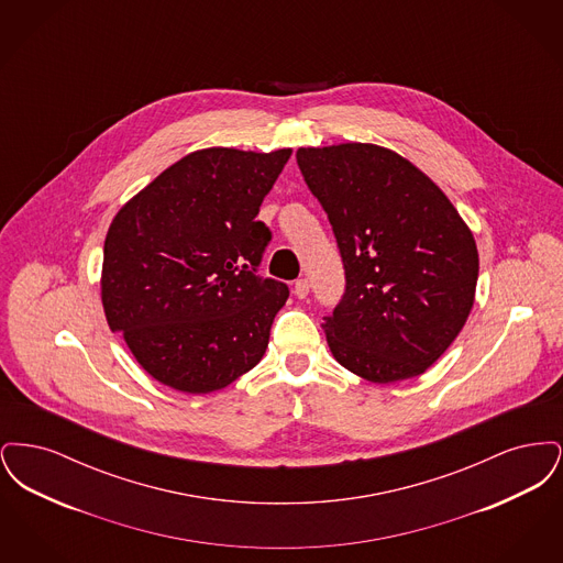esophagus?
<instances>
[{
  "label": "esophagus",
  "instance_id": "34e87169",
  "mask_svg": "<svg viewBox=\"0 0 563 563\" xmlns=\"http://www.w3.org/2000/svg\"><path fill=\"white\" fill-rule=\"evenodd\" d=\"M310 291V285H308V280L306 278H297L294 285V294L299 297V299H306V295Z\"/></svg>",
  "mask_w": 563,
  "mask_h": 563
}]
</instances>
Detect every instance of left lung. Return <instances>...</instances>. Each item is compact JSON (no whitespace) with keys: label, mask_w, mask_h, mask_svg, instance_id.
I'll list each match as a JSON object with an SVG mask.
<instances>
[{"label":"left lung","mask_w":563,"mask_h":563,"mask_svg":"<svg viewBox=\"0 0 563 563\" xmlns=\"http://www.w3.org/2000/svg\"><path fill=\"white\" fill-rule=\"evenodd\" d=\"M297 164L333 228L346 291L322 329L335 361L375 384L424 374L475 301L479 253L450 198L372 143L299 147Z\"/></svg>","instance_id":"1"}]
</instances>
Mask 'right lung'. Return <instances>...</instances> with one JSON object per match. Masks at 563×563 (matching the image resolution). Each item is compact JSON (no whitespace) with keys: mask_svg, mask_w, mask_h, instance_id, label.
<instances>
[{"mask_svg":"<svg viewBox=\"0 0 563 563\" xmlns=\"http://www.w3.org/2000/svg\"><path fill=\"white\" fill-rule=\"evenodd\" d=\"M289 158L191 152L113 217L101 274L109 329L164 386L207 395L262 361L289 287L257 276L272 234L255 217Z\"/></svg>","mask_w":563,"mask_h":563,"instance_id":"add662e5","label":"right lung"}]
</instances>
